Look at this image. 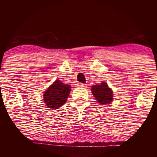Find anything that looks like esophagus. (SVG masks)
<instances>
[{
  "label": "esophagus",
  "mask_w": 157,
  "mask_h": 157,
  "mask_svg": "<svg viewBox=\"0 0 157 157\" xmlns=\"http://www.w3.org/2000/svg\"><path fill=\"white\" fill-rule=\"evenodd\" d=\"M86 86H87V85L84 84V83H80V82H79V83H77V86H78V87H80V88L86 87Z\"/></svg>",
  "instance_id": "34e87169"
}]
</instances>
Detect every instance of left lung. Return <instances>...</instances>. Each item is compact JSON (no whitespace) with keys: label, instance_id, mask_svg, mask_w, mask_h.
<instances>
[{"label":"left lung","instance_id":"1","mask_svg":"<svg viewBox=\"0 0 157 157\" xmlns=\"http://www.w3.org/2000/svg\"><path fill=\"white\" fill-rule=\"evenodd\" d=\"M91 91L97 102L101 105L110 104L113 101V92L105 82L91 86Z\"/></svg>","mask_w":157,"mask_h":157}]
</instances>
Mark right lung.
<instances>
[{
    "label": "right lung",
    "mask_w": 157,
    "mask_h": 157,
    "mask_svg": "<svg viewBox=\"0 0 157 157\" xmlns=\"http://www.w3.org/2000/svg\"><path fill=\"white\" fill-rule=\"evenodd\" d=\"M71 86L64 84L60 80H55L44 94V103L52 109H57L67 100L71 91Z\"/></svg>",
    "instance_id": "obj_1"
}]
</instances>
